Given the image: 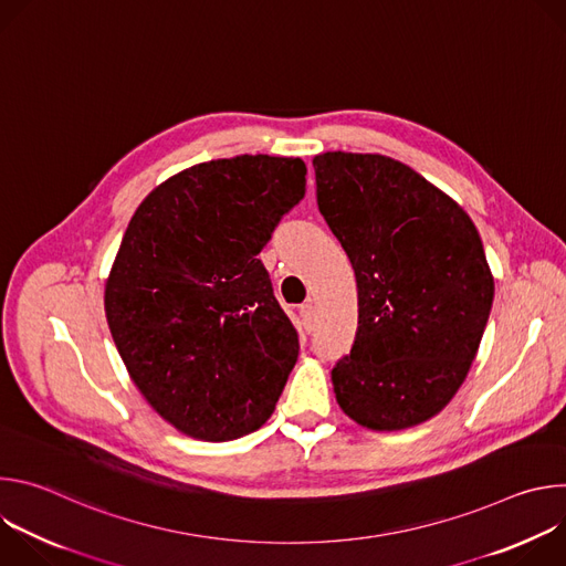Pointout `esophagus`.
Returning <instances> with one entry per match:
<instances>
[{
    "label": "esophagus",
    "instance_id": "esophagus-1",
    "mask_svg": "<svg viewBox=\"0 0 566 566\" xmlns=\"http://www.w3.org/2000/svg\"><path fill=\"white\" fill-rule=\"evenodd\" d=\"M300 319H302V327H304V332H311V329H313V322H315V308H313V304H311V302H306V304H302V306H300Z\"/></svg>",
    "mask_w": 566,
    "mask_h": 566
}]
</instances>
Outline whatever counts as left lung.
I'll return each mask as SVG.
<instances>
[{
    "label": "left lung",
    "instance_id": "1",
    "mask_svg": "<svg viewBox=\"0 0 566 566\" xmlns=\"http://www.w3.org/2000/svg\"><path fill=\"white\" fill-rule=\"evenodd\" d=\"M322 217L358 286V332L332 371L340 410L391 432L437 417L465 380L495 280L468 212L382 154L313 158Z\"/></svg>",
    "mask_w": 566,
    "mask_h": 566
}]
</instances>
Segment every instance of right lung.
<instances>
[{
	"instance_id": "add662e5",
	"label": "right lung",
	"mask_w": 566,
	"mask_h": 566,
	"mask_svg": "<svg viewBox=\"0 0 566 566\" xmlns=\"http://www.w3.org/2000/svg\"><path fill=\"white\" fill-rule=\"evenodd\" d=\"M302 158L192 166L136 208L105 284V315L151 410L201 441L260 430L297 360V332L260 251L306 186Z\"/></svg>"
}]
</instances>
